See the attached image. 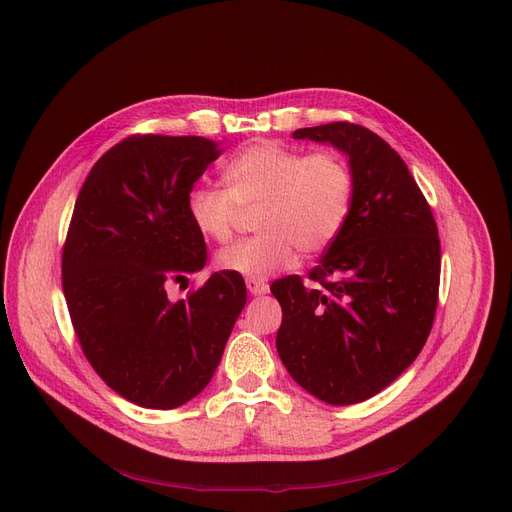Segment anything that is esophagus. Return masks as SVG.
<instances>
[{"label":"esophagus","instance_id":"esophagus-1","mask_svg":"<svg viewBox=\"0 0 512 512\" xmlns=\"http://www.w3.org/2000/svg\"><path fill=\"white\" fill-rule=\"evenodd\" d=\"M247 288H249L251 295L261 297V295L268 293V282H265V280H247Z\"/></svg>","mask_w":512,"mask_h":512}]
</instances>
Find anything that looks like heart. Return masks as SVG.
Wrapping results in <instances>:
<instances>
[{"mask_svg":"<svg viewBox=\"0 0 512 512\" xmlns=\"http://www.w3.org/2000/svg\"><path fill=\"white\" fill-rule=\"evenodd\" d=\"M226 190L198 186L186 198L192 228L207 240L226 242L240 209L257 207L253 238L219 251L221 272L265 280L293 268L299 251L330 247L347 224L353 177L337 152H303L274 142L244 148L224 169Z\"/></svg>","mask_w":512,"mask_h":512,"instance_id":"b5f03b06","label":"heart"}]
</instances>
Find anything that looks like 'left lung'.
Returning a JSON list of instances; mask_svg holds the SVG:
<instances>
[{
    "instance_id": "obj_1",
    "label": "left lung",
    "mask_w": 512,
    "mask_h": 512,
    "mask_svg": "<svg viewBox=\"0 0 512 512\" xmlns=\"http://www.w3.org/2000/svg\"><path fill=\"white\" fill-rule=\"evenodd\" d=\"M349 157L347 224L309 272L272 284L282 324L276 349L288 374L332 406L383 391L420 353L433 326L441 247L437 224L402 157L362 125L293 131Z\"/></svg>"
}]
</instances>
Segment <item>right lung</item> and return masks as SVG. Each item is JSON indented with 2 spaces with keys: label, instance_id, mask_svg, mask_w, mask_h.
Returning <instances> with one entry per match:
<instances>
[{
  "label": "right lung",
  "instance_id": "obj_1",
  "mask_svg": "<svg viewBox=\"0 0 512 512\" xmlns=\"http://www.w3.org/2000/svg\"><path fill=\"white\" fill-rule=\"evenodd\" d=\"M198 136H131L104 152L77 196L62 249V291L87 362L129 402L184 406L201 393L247 303L242 276L217 272L188 299L167 284L205 268L186 213L219 157Z\"/></svg>",
  "mask_w": 512,
  "mask_h": 512
}]
</instances>
